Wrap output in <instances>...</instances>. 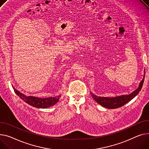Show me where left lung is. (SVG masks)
I'll return each instance as SVG.
<instances>
[{"instance_id":"8db88e82","label":"left lung","mask_w":149,"mask_h":149,"mask_svg":"<svg viewBox=\"0 0 149 149\" xmlns=\"http://www.w3.org/2000/svg\"><path fill=\"white\" fill-rule=\"evenodd\" d=\"M145 71V70H144ZM145 77V71L144 72V77L141 81L140 83L139 86L132 92L131 94L126 95H120L115 97H101L97 96L94 95L93 93L91 92L93 98L102 107L108 108V109H115L121 107L123 106L125 104L131 101L133 98H134L141 91L143 87L144 80Z\"/></svg>"}]
</instances>
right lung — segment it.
<instances>
[{
  "label": "right lung",
  "mask_w": 149,
  "mask_h": 149,
  "mask_svg": "<svg viewBox=\"0 0 149 149\" xmlns=\"http://www.w3.org/2000/svg\"><path fill=\"white\" fill-rule=\"evenodd\" d=\"M15 93L20 97L23 101L28 104L29 105L38 108H47L54 105L59 101L61 95H58L55 97H39L33 96H26V95L17 91L13 87Z\"/></svg>",
  "instance_id": "right-lung-1"
}]
</instances>
